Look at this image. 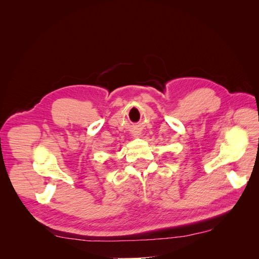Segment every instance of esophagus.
I'll return each mask as SVG.
<instances>
[{
  "label": "esophagus",
  "instance_id": "34e87169",
  "mask_svg": "<svg viewBox=\"0 0 259 259\" xmlns=\"http://www.w3.org/2000/svg\"><path fill=\"white\" fill-rule=\"evenodd\" d=\"M135 135H136V136H138V135H139V134H135Z\"/></svg>",
  "mask_w": 259,
  "mask_h": 259
}]
</instances>
